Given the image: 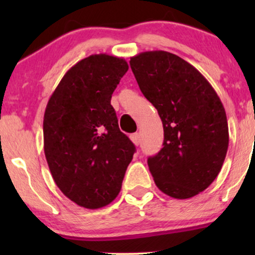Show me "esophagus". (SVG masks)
Returning a JSON list of instances; mask_svg holds the SVG:
<instances>
[{"instance_id":"esophagus-1","label":"esophagus","mask_w":255,"mask_h":255,"mask_svg":"<svg viewBox=\"0 0 255 255\" xmlns=\"http://www.w3.org/2000/svg\"><path fill=\"white\" fill-rule=\"evenodd\" d=\"M130 140L134 142L136 146L141 142V134L140 133H134L130 135Z\"/></svg>"}]
</instances>
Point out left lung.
Masks as SVG:
<instances>
[{
  "instance_id": "8db88e82",
  "label": "left lung",
  "mask_w": 255,
  "mask_h": 255,
  "mask_svg": "<svg viewBox=\"0 0 255 255\" xmlns=\"http://www.w3.org/2000/svg\"><path fill=\"white\" fill-rule=\"evenodd\" d=\"M129 64L164 129L163 148L147 159L154 183L171 198L194 197L215 181L227 156L223 104L204 75L177 55L146 51Z\"/></svg>"
}]
</instances>
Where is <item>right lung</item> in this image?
<instances>
[{
  "instance_id": "obj_1",
  "label": "right lung",
  "mask_w": 255,
  "mask_h": 255,
  "mask_svg": "<svg viewBox=\"0 0 255 255\" xmlns=\"http://www.w3.org/2000/svg\"><path fill=\"white\" fill-rule=\"evenodd\" d=\"M127 71L124 58L107 54L79 61L64 74L44 113V153L52 178L85 209H101L118 197L135 152L110 104Z\"/></svg>"
}]
</instances>
